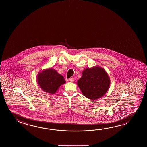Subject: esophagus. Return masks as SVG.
Listing matches in <instances>:
<instances>
[{
    "instance_id": "obj_1",
    "label": "esophagus",
    "mask_w": 147,
    "mask_h": 147,
    "mask_svg": "<svg viewBox=\"0 0 147 147\" xmlns=\"http://www.w3.org/2000/svg\"><path fill=\"white\" fill-rule=\"evenodd\" d=\"M69 81H70V82H74V79L73 78H69Z\"/></svg>"
}]
</instances>
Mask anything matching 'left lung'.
<instances>
[{"instance_id":"8db88e82","label":"left lung","mask_w":147,"mask_h":147,"mask_svg":"<svg viewBox=\"0 0 147 147\" xmlns=\"http://www.w3.org/2000/svg\"><path fill=\"white\" fill-rule=\"evenodd\" d=\"M77 84L84 97L90 100H97L108 91L110 79L103 68L95 66L84 69Z\"/></svg>"}]
</instances>
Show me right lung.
I'll list each match as a JSON object with an SVG mask.
<instances>
[{
    "label": "right lung",
    "instance_id": "right-lung-1",
    "mask_svg": "<svg viewBox=\"0 0 147 147\" xmlns=\"http://www.w3.org/2000/svg\"><path fill=\"white\" fill-rule=\"evenodd\" d=\"M37 81L42 90L53 94L56 92L60 86L66 83L63 76L51 68L44 69L39 72Z\"/></svg>",
    "mask_w": 147,
    "mask_h": 147
}]
</instances>
